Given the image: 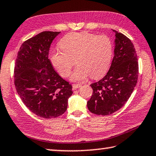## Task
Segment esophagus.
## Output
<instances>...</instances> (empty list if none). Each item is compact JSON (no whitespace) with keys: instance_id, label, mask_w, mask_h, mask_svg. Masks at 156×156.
I'll return each mask as SVG.
<instances>
[{"instance_id":"34e87169","label":"esophagus","mask_w":156,"mask_h":156,"mask_svg":"<svg viewBox=\"0 0 156 156\" xmlns=\"http://www.w3.org/2000/svg\"><path fill=\"white\" fill-rule=\"evenodd\" d=\"M72 87H73V90H76V89H78V88L81 87V84H73Z\"/></svg>"}]
</instances>
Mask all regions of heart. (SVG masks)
I'll use <instances>...</instances> for the list:
<instances>
[{
  "mask_svg": "<svg viewBox=\"0 0 156 156\" xmlns=\"http://www.w3.org/2000/svg\"><path fill=\"white\" fill-rule=\"evenodd\" d=\"M60 49L50 52L51 63L62 77L66 78L75 64L71 80L80 82L88 76L97 79L105 74L112 56V43L106 35L87 32L71 33L59 41Z\"/></svg>",
  "mask_w": 156,
  "mask_h": 156,
  "instance_id": "obj_1",
  "label": "heart"
}]
</instances>
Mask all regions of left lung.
<instances>
[{
    "instance_id": "1",
    "label": "left lung",
    "mask_w": 156,
    "mask_h": 156,
    "mask_svg": "<svg viewBox=\"0 0 156 156\" xmlns=\"http://www.w3.org/2000/svg\"><path fill=\"white\" fill-rule=\"evenodd\" d=\"M112 30L116 37L111 66L102 79L90 84L93 95L87 101L89 111L98 115H108L119 110L138 80V63L134 45L123 34Z\"/></svg>"
}]
</instances>
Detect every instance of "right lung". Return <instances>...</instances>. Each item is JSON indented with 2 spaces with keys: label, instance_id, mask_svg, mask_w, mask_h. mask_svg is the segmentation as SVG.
I'll use <instances>...</instances> for the list:
<instances>
[{
  "label": "right lung",
  "instance_id": "1",
  "mask_svg": "<svg viewBox=\"0 0 156 156\" xmlns=\"http://www.w3.org/2000/svg\"><path fill=\"white\" fill-rule=\"evenodd\" d=\"M61 32L44 31L25 41L14 67V84L28 108L45 119L66 111L72 86L59 76L48 58L53 39Z\"/></svg>",
  "mask_w": 156,
  "mask_h": 156
}]
</instances>
